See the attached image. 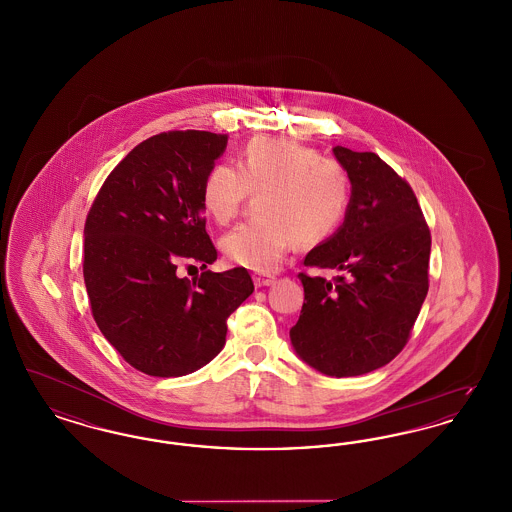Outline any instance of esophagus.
I'll use <instances>...</instances> for the list:
<instances>
[{
    "mask_svg": "<svg viewBox=\"0 0 512 512\" xmlns=\"http://www.w3.org/2000/svg\"><path fill=\"white\" fill-rule=\"evenodd\" d=\"M253 282H255L257 288H265V286H272L276 282V278L272 274H267V272H255Z\"/></svg>",
    "mask_w": 512,
    "mask_h": 512,
    "instance_id": "1",
    "label": "esophagus"
}]
</instances>
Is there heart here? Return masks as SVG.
<instances>
[{
  "label": "heart",
  "mask_w": 512,
  "mask_h": 512,
  "mask_svg": "<svg viewBox=\"0 0 512 512\" xmlns=\"http://www.w3.org/2000/svg\"><path fill=\"white\" fill-rule=\"evenodd\" d=\"M259 197V220L240 224L222 238L228 261L270 272L297 240L320 244L338 232L349 213L353 184L347 169L317 149L290 140L257 138L245 146L238 169L215 165L201 184V207L217 224L234 219L247 194Z\"/></svg>",
  "instance_id": "b5f03b06"
}]
</instances>
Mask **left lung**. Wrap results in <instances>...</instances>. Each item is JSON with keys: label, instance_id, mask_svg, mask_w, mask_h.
<instances>
[{"label": "left lung", "instance_id": "obj_1", "mask_svg": "<svg viewBox=\"0 0 512 512\" xmlns=\"http://www.w3.org/2000/svg\"><path fill=\"white\" fill-rule=\"evenodd\" d=\"M353 184L338 232L311 249L299 272L305 301L290 330L301 361L326 376H361L395 359L428 293L430 228L413 188L372 151L334 147Z\"/></svg>", "mask_w": 512, "mask_h": 512}]
</instances>
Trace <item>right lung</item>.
<instances>
[{
    "label": "right lung",
    "mask_w": 512,
    "mask_h": 512,
    "mask_svg": "<svg viewBox=\"0 0 512 512\" xmlns=\"http://www.w3.org/2000/svg\"><path fill=\"white\" fill-rule=\"evenodd\" d=\"M228 136L172 130L134 147L103 182L84 224V284L101 334L136 370L172 378L213 361L226 320L253 293L244 267L180 278L217 261L201 184Z\"/></svg>",
    "instance_id": "1"
}]
</instances>
